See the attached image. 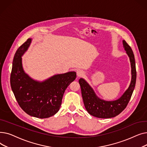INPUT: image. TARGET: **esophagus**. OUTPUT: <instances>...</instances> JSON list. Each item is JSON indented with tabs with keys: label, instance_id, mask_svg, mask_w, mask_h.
I'll return each mask as SVG.
<instances>
[{
	"label": "esophagus",
	"instance_id": "obj_1",
	"mask_svg": "<svg viewBox=\"0 0 147 147\" xmlns=\"http://www.w3.org/2000/svg\"><path fill=\"white\" fill-rule=\"evenodd\" d=\"M84 75V73L83 71L82 70H78V71H77V76H78V77H82Z\"/></svg>",
	"mask_w": 147,
	"mask_h": 147
}]
</instances>
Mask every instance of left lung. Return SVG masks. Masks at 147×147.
Wrapping results in <instances>:
<instances>
[{
  "label": "left lung",
  "mask_w": 147,
  "mask_h": 147,
  "mask_svg": "<svg viewBox=\"0 0 147 147\" xmlns=\"http://www.w3.org/2000/svg\"><path fill=\"white\" fill-rule=\"evenodd\" d=\"M123 45L129 58L132 78L129 88L119 99L114 101H105L101 99L85 80L80 78L79 80L84 107L87 111L94 117L101 119L115 117L125 110L132 96L136 79L135 57L132 49L124 40Z\"/></svg>",
  "instance_id": "1"
}]
</instances>
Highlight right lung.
Returning a JSON list of instances; mask_svg holds the SVG:
<instances>
[{"label":"right lung","mask_w":147,"mask_h":147,"mask_svg":"<svg viewBox=\"0 0 147 147\" xmlns=\"http://www.w3.org/2000/svg\"><path fill=\"white\" fill-rule=\"evenodd\" d=\"M28 38L15 53L11 74V86L20 107L34 117L45 119L59 110L67 88L76 78L75 71L53 75L43 81L32 79L24 70L22 57L32 43Z\"/></svg>","instance_id":"add662e5"}]
</instances>
